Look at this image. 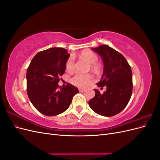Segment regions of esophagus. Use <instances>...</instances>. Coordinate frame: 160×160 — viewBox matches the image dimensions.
<instances>
[{
	"instance_id": "34e87169",
	"label": "esophagus",
	"mask_w": 160,
	"mask_h": 160,
	"mask_svg": "<svg viewBox=\"0 0 160 160\" xmlns=\"http://www.w3.org/2000/svg\"><path fill=\"white\" fill-rule=\"evenodd\" d=\"M79 91L80 92H81V93H83V92H84V91H85V90H84L83 89H79Z\"/></svg>"
}]
</instances>
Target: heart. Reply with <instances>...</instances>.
<instances>
[{"label":"heart","mask_w":160,"mask_h":160,"mask_svg":"<svg viewBox=\"0 0 160 160\" xmlns=\"http://www.w3.org/2000/svg\"><path fill=\"white\" fill-rule=\"evenodd\" d=\"M81 57L83 59L88 61L91 65V68L92 70H97L98 69V65L97 64L99 57L95 52L92 51H84L81 53ZM65 68L67 72H72L75 69V61L72 57H70L67 59L65 65ZM93 80V77L89 74H81L76 73L71 79V83L79 88H85L88 87L90 83Z\"/></svg>","instance_id":"1"}]
</instances>
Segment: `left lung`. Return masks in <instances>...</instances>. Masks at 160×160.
<instances>
[{
  "label": "left lung",
  "mask_w": 160,
  "mask_h": 160,
  "mask_svg": "<svg viewBox=\"0 0 160 160\" xmlns=\"http://www.w3.org/2000/svg\"><path fill=\"white\" fill-rule=\"evenodd\" d=\"M101 57L103 61L102 77L97 85L105 86L103 93L95 89V95L89 101L91 109L96 113L111 117L120 113L130 100L133 82L131 67L125 58L107 45L92 49Z\"/></svg>",
  "instance_id": "8db88e82"
}]
</instances>
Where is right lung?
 Instances as JSON below:
<instances>
[{"label": "right lung", "instance_id": "add662e5", "mask_svg": "<svg viewBox=\"0 0 160 160\" xmlns=\"http://www.w3.org/2000/svg\"><path fill=\"white\" fill-rule=\"evenodd\" d=\"M70 55L63 48L53 47L33 57L27 71V91L37 110L47 116H55L69 108L73 96L79 93L76 87L58 85L64 74Z\"/></svg>", "mask_w": 160, "mask_h": 160}]
</instances>
